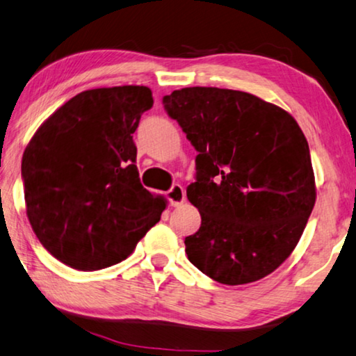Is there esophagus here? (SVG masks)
Returning <instances> with one entry per match:
<instances>
[{
	"label": "esophagus",
	"instance_id": "1",
	"mask_svg": "<svg viewBox=\"0 0 356 356\" xmlns=\"http://www.w3.org/2000/svg\"><path fill=\"white\" fill-rule=\"evenodd\" d=\"M165 197H167L168 205H170V207L181 205L183 202L186 200V193H184L183 186L181 184H173L172 188H170V191H167Z\"/></svg>",
	"mask_w": 356,
	"mask_h": 356
}]
</instances>
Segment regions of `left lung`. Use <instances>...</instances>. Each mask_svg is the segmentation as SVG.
<instances>
[{"instance_id": "left-lung-1", "label": "left lung", "mask_w": 356, "mask_h": 356, "mask_svg": "<svg viewBox=\"0 0 356 356\" xmlns=\"http://www.w3.org/2000/svg\"><path fill=\"white\" fill-rule=\"evenodd\" d=\"M199 152L186 189L202 224L188 259L222 285L269 275L296 247L315 205L309 143L286 111L247 92L186 87L162 98Z\"/></svg>"}]
</instances>
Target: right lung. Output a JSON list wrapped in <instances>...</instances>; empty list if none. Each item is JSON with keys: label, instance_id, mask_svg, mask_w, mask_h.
Wrapping results in <instances>:
<instances>
[{"label": "right lung", "instance_id": "add662e5", "mask_svg": "<svg viewBox=\"0 0 356 356\" xmlns=\"http://www.w3.org/2000/svg\"><path fill=\"white\" fill-rule=\"evenodd\" d=\"M145 86L81 92L38 129L22 157L26 215L54 258L78 270L124 261L165 200L143 188L134 134L152 108Z\"/></svg>", "mask_w": 356, "mask_h": 356}]
</instances>
